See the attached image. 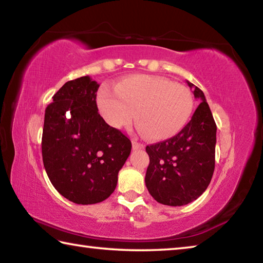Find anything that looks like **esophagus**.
<instances>
[{"label":"esophagus","mask_w":263,"mask_h":263,"mask_svg":"<svg viewBox=\"0 0 263 263\" xmlns=\"http://www.w3.org/2000/svg\"><path fill=\"white\" fill-rule=\"evenodd\" d=\"M132 147L133 149H139V148H144V145L138 142L137 140H132Z\"/></svg>","instance_id":"esophagus-1"}]
</instances>
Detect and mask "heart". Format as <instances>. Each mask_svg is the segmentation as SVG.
<instances>
[{"mask_svg": "<svg viewBox=\"0 0 263 263\" xmlns=\"http://www.w3.org/2000/svg\"><path fill=\"white\" fill-rule=\"evenodd\" d=\"M116 90L103 87L96 97L102 118L110 126L136 123L146 138L166 140L177 135L191 117L194 97L188 88L155 75L137 74L116 83Z\"/></svg>", "mask_w": 263, "mask_h": 263, "instance_id": "b5f03b06", "label": "heart"}]
</instances>
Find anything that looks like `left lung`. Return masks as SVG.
I'll use <instances>...</instances> for the list:
<instances>
[{
	"mask_svg": "<svg viewBox=\"0 0 263 263\" xmlns=\"http://www.w3.org/2000/svg\"><path fill=\"white\" fill-rule=\"evenodd\" d=\"M186 82L196 99L202 101L190 122L176 136L146 146L149 164L145 183L163 205L181 206L197 199L215 171L217 125L204 92Z\"/></svg>",
	"mask_w": 263,
	"mask_h": 263,
	"instance_id": "1",
	"label": "left lung"
}]
</instances>
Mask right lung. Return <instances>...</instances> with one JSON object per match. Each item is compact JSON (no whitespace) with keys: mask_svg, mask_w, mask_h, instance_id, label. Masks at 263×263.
<instances>
[{"mask_svg":"<svg viewBox=\"0 0 263 263\" xmlns=\"http://www.w3.org/2000/svg\"><path fill=\"white\" fill-rule=\"evenodd\" d=\"M99 87L89 77L66 82L44 119L42 154L48 179L58 193L82 205L114 193L132 147L130 139L99 114Z\"/></svg>","mask_w":263,"mask_h":263,"instance_id":"right-lung-1","label":"right lung"}]
</instances>
